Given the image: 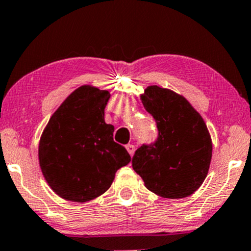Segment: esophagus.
<instances>
[{"label":"esophagus","mask_w":251,"mask_h":251,"mask_svg":"<svg viewBox=\"0 0 251 251\" xmlns=\"http://www.w3.org/2000/svg\"><path fill=\"white\" fill-rule=\"evenodd\" d=\"M126 150H127V152L129 154H131V157L132 155H133V153H134V145H132V144H127V145H126Z\"/></svg>","instance_id":"34e87169"}]
</instances>
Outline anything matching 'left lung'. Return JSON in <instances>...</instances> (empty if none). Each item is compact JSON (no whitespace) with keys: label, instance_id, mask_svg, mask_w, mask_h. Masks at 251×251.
<instances>
[{"label":"left lung","instance_id":"obj_1","mask_svg":"<svg viewBox=\"0 0 251 251\" xmlns=\"http://www.w3.org/2000/svg\"><path fill=\"white\" fill-rule=\"evenodd\" d=\"M157 123V142L135 151L132 166L146 189L170 200L188 197L203 184L212 157L205 122L188 100L169 88L149 86L140 96Z\"/></svg>","mask_w":251,"mask_h":251}]
</instances>
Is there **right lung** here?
<instances>
[{
  "instance_id": "add662e5",
  "label": "right lung",
  "mask_w": 251,
  "mask_h": 251,
  "mask_svg": "<svg viewBox=\"0 0 251 251\" xmlns=\"http://www.w3.org/2000/svg\"><path fill=\"white\" fill-rule=\"evenodd\" d=\"M108 91L92 85L76 88L50 117L39 143V164L50 189L66 201L85 203L113 183L131 162L105 123Z\"/></svg>"
}]
</instances>
